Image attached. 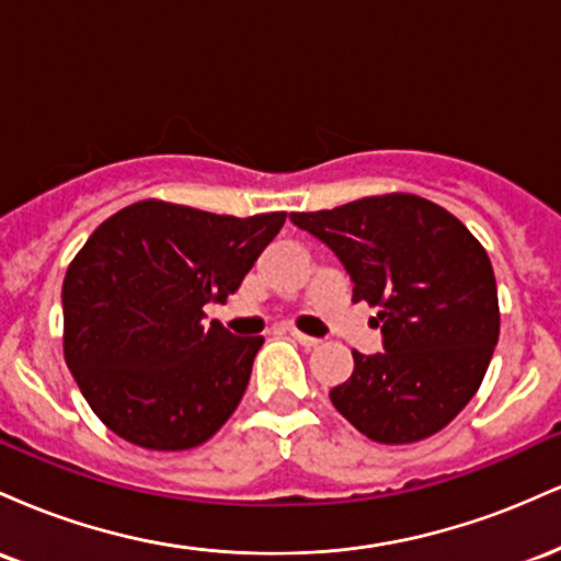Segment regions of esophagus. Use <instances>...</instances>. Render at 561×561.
<instances>
[{"instance_id":"obj_1","label":"esophagus","mask_w":561,"mask_h":561,"mask_svg":"<svg viewBox=\"0 0 561 561\" xmlns=\"http://www.w3.org/2000/svg\"><path fill=\"white\" fill-rule=\"evenodd\" d=\"M289 337H293L295 343H300L302 347H317L319 345V337H311V334H302L298 330H289Z\"/></svg>"}]
</instances>
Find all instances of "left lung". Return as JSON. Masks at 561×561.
Listing matches in <instances>:
<instances>
[{"instance_id": "left-lung-1", "label": "left lung", "mask_w": 561, "mask_h": 561, "mask_svg": "<svg viewBox=\"0 0 561 561\" xmlns=\"http://www.w3.org/2000/svg\"><path fill=\"white\" fill-rule=\"evenodd\" d=\"M289 221L337 255L353 300L379 308L385 351H353V375L330 390L334 409L388 446L440 433L472 401L499 343L485 248L446 208L405 192Z\"/></svg>"}]
</instances>
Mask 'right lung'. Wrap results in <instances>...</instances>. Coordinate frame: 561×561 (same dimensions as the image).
Returning a JSON list of instances; mask_svg holds the SVG:
<instances>
[{
  "mask_svg": "<svg viewBox=\"0 0 561 561\" xmlns=\"http://www.w3.org/2000/svg\"><path fill=\"white\" fill-rule=\"evenodd\" d=\"M285 218L141 199L94 229L62 282V351L115 435L186 450L234 414L263 337L208 327L203 308L237 293Z\"/></svg>",
  "mask_w": 561,
  "mask_h": 561,
  "instance_id": "add662e5",
  "label": "right lung"
}]
</instances>
